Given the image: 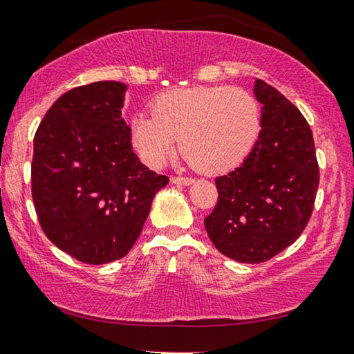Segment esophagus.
<instances>
[{
  "instance_id": "34e87169",
  "label": "esophagus",
  "mask_w": 354,
  "mask_h": 354,
  "mask_svg": "<svg viewBox=\"0 0 354 354\" xmlns=\"http://www.w3.org/2000/svg\"><path fill=\"white\" fill-rule=\"evenodd\" d=\"M171 183L173 184H183V186H189V184L194 183V179L186 178V176H171Z\"/></svg>"
}]
</instances>
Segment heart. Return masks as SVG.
Masks as SVG:
<instances>
[{
  "label": "heart",
  "mask_w": 354,
  "mask_h": 354,
  "mask_svg": "<svg viewBox=\"0 0 354 354\" xmlns=\"http://www.w3.org/2000/svg\"><path fill=\"white\" fill-rule=\"evenodd\" d=\"M259 103L240 87H184L159 95L152 115L130 122L133 146L147 165L159 168L176 151L203 173H224L250 154L259 133Z\"/></svg>",
  "instance_id": "b5f03b06"
}]
</instances>
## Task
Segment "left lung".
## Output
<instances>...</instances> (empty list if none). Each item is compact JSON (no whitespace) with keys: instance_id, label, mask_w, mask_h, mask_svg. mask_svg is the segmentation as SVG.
<instances>
[{"instance_id":"left-lung-1","label":"left lung","mask_w":354,"mask_h":354,"mask_svg":"<svg viewBox=\"0 0 354 354\" xmlns=\"http://www.w3.org/2000/svg\"><path fill=\"white\" fill-rule=\"evenodd\" d=\"M261 133L243 163L216 178L218 203L205 218L216 250L261 263L292 245L307 227L319 184L312 129L275 87L257 79Z\"/></svg>"}]
</instances>
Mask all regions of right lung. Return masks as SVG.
Masks as SVG:
<instances>
[{"instance_id": "obj_1", "label": "right lung", "mask_w": 354, "mask_h": 354, "mask_svg": "<svg viewBox=\"0 0 354 354\" xmlns=\"http://www.w3.org/2000/svg\"><path fill=\"white\" fill-rule=\"evenodd\" d=\"M125 91L118 81L71 88L47 111L33 141L31 195L41 229L92 266L131 250L152 198L168 184L133 152Z\"/></svg>"}]
</instances>
